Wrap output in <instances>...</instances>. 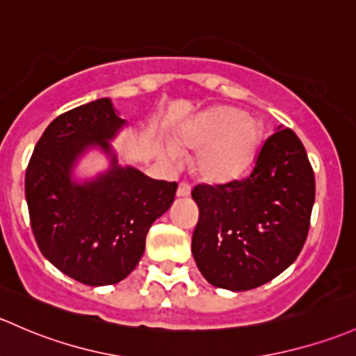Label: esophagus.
<instances>
[{
  "instance_id": "1",
  "label": "esophagus",
  "mask_w": 356,
  "mask_h": 356,
  "mask_svg": "<svg viewBox=\"0 0 356 356\" xmlns=\"http://www.w3.org/2000/svg\"><path fill=\"white\" fill-rule=\"evenodd\" d=\"M189 194H191V186L189 184H184V182H182V184H179L175 196H177V197H188Z\"/></svg>"
}]
</instances>
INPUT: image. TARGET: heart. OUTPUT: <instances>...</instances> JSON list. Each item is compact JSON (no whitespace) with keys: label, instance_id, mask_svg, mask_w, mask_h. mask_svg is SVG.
Listing matches in <instances>:
<instances>
[{"label":"heart","instance_id":"heart-1","mask_svg":"<svg viewBox=\"0 0 356 356\" xmlns=\"http://www.w3.org/2000/svg\"><path fill=\"white\" fill-rule=\"evenodd\" d=\"M263 141V129L254 118L235 107H215L175 131L174 143L162 145V156L175 165L181 149H196L193 167L209 184H225L249 170Z\"/></svg>","mask_w":356,"mask_h":356}]
</instances>
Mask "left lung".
<instances>
[{
	"label": "left lung",
	"mask_w": 356,
	"mask_h": 356,
	"mask_svg": "<svg viewBox=\"0 0 356 356\" xmlns=\"http://www.w3.org/2000/svg\"><path fill=\"white\" fill-rule=\"evenodd\" d=\"M242 181L196 186L193 256L209 285L245 291L293 264L305 244L316 181L302 141L278 126Z\"/></svg>",
	"instance_id": "1"
}]
</instances>
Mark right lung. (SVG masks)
Masks as SVG:
<instances>
[{
    "instance_id": "right-lung-1",
    "label": "right lung",
    "mask_w": 356,
    "mask_h": 356,
    "mask_svg": "<svg viewBox=\"0 0 356 356\" xmlns=\"http://www.w3.org/2000/svg\"><path fill=\"white\" fill-rule=\"evenodd\" d=\"M128 121L109 97L56 118L47 126L25 174L33 237L47 261L88 286L115 285L140 263L145 238L174 203L175 182L156 181L118 162L112 141ZM108 167L79 174L90 151Z\"/></svg>"
}]
</instances>
